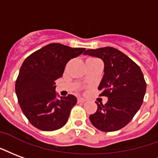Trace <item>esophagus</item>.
Wrapping results in <instances>:
<instances>
[{"mask_svg":"<svg viewBox=\"0 0 158 158\" xmlns=\"http://www.w3.org/2000/svg\"><path fill=\"white\" fill-rule=\"evenodd\" d=\"M86 100L85 99H83V98H78V102L79 103H83V102H85Z\"/></svg>","mask_w":158,"mask_h":158,"instance_id":"34e87169","label":"esophagus"}]
</instances>
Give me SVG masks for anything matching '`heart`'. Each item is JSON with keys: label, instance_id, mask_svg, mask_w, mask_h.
<instances>
[{"label": "heart", "instance_id": "1", "mask_svg": "<svg viewBox=\"0 0 158 158\" xmlns=\"http://www.w3.org/2000/svg\"><path fill=\"white\" fill-rule=\"evenodd\" d=\"M90 59H95V58H89L88 60H90Z\"/></svg>", "mask_w": 158, "mask_h": 158}]
</instances>
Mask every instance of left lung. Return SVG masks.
I'll return each instance as SVG.
<instances>
[{
  "mask_svg": "<svg viewBox=\"0 0 158 158\" xmlns=\"http://www.w3.org/2000/svg\"><path fill=\"white\" fill-rule=\"evenodd\" d=\"M84 54L101 58L104 75L99 85L100 96L108 97L103 105L96 102V112L89 115L95 128L115 131L126 127L142 105L147 84L141 69L125 53L111 47L86 50Z\"/></svg>",
  "mask_w": 158,
  "mask_h": 158,
  "instance_id": "1",
  "label": "left lung"
}]
</instances>
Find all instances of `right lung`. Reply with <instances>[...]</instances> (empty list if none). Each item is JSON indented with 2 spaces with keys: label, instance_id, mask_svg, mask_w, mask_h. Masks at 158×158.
Returning a JSON list of instances; mask_svg holds the SVG:
<instances>
[{
  "label": "right lung",
  "instance_id": "1",
  "mask_svg": "<svg viewBox=\"0 0 158 158\" xmlns=\"http://www.w3.org/2000/svg\"><path fill=\"white\" fill-rule=\"evenodd\" d=\"M85 50L50 43L24 60L15 89L20 107L33 127L52 131L67 123L77 98L69 94L56 99L55 81L62 77L68 62L82 54Z\"/></svg>",
  "mask_w": 158,
  "mask_h": 158
}]
</instances>
